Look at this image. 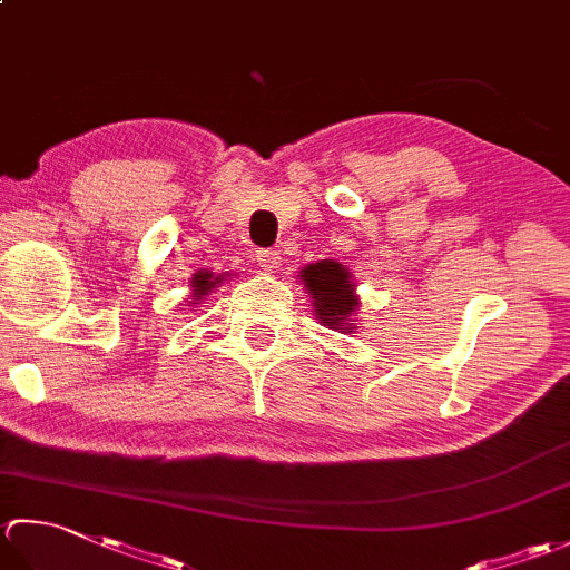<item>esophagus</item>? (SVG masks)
Here are the masks:
<instances>
[{"mask_svg":"<svg viewBox=\"0 0 570 570\" xmlns=\"http://www.w3.org/2000/svg\"><path fill=\"white\" fill-rule=\"evenodd\" d=\"M256 262H259V266L264 272H274V269H278V254L276 252H272V249H262V252H256Z\"/></svg>","mask_w":570,"mask_h":570,"instance_id":"1","label":"esophagus"}]
</instances>
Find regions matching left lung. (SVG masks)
<instances>
[{
  "label": "left lung",
  "instance_id": "obj_1",
  "mask_svg": "<svg viewBox=\"0 0 570 570\" xmlns=\"http://www.w3.org/2000/svg\"><path fill=\"white\" fill-rule=\"evenodd\" d=\"M298 276L311 296L318 323L348 333L353 328L351 316L361 304L351 272L336 259H321L304 266Z\"/></svg>",
  "mask_w": 570,
  "mask_h": 570
}]
</instances>
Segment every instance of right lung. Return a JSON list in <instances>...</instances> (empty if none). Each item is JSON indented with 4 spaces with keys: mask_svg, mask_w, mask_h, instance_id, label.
<instances>
[{
    "mask_svg": "<svg viewBox=\"0 0 570 570\" xmlns=\"http://www.w3.org/2000/svg\"><path fill=\"white\" fill-rule=\"evenodd\" d=\"M222 282H225V276H215L212 272H197L193 276V282H189V286H193L195 301H203L212 292V288H217Z\"/></svg>",
    "mask_w": 570,
    "mask_h": 570,
    "instance_id": "add662e5",
    "label": "right lung"
}]
</instances>
